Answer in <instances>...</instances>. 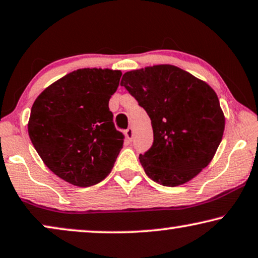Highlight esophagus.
Here are the masks:
<instances>
[{
    "label": "esophagus",
    "mask_w": 258,
    "mask_h": 258,
    "mask_svg": "<svg viewBox=\"0 0 258 258\" xmlns=\"http://www.w3.org/2000/svg\"><path fill=\"white\" fill-rule=\"evenodd\" d=\"M125 136H126V138H127L128 140H132V138H133V128L132 127H128L127 130L125 131Z\"/></svg>",
    "instance_id": "1"
}]
</instances>
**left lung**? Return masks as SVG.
Here are the masks:
<instances>
[{
	"label": "left lung",
	"mask_w": 258,
	"mask_h": 258,
	"mask_svg": "<svg viewBox=\"0 0 258 258\" xmlns=\"http://www.w3.org/2000/svg\"><path fill=\"white\" fill-rule=\"evenodd\" d=\"M120 85L151 118L153 144L139 155L150 179L175 187L208 166L224 131L219 98L208 84L173 65H155L126 72Z\"/></svg>",
	"instance_id": "8db88e82"
}]
</instances>
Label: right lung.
<instances>
[{"label": "right lung", "mask_w": 258, "mask_h": 258, "mask_svg": "<svg viewBox=\"0 0 258 258\" xmlns=\"http://www.w3.org/2000/svg\"><path fill=\"white\" fill-rule=\"evenodd\" d=\"M121 72L79 69L46 88L31 107L29 137L48 168L79 187L108 175L124 145L108 100Z\"/></svg>", "instance_id": "1"}]
</instances>
